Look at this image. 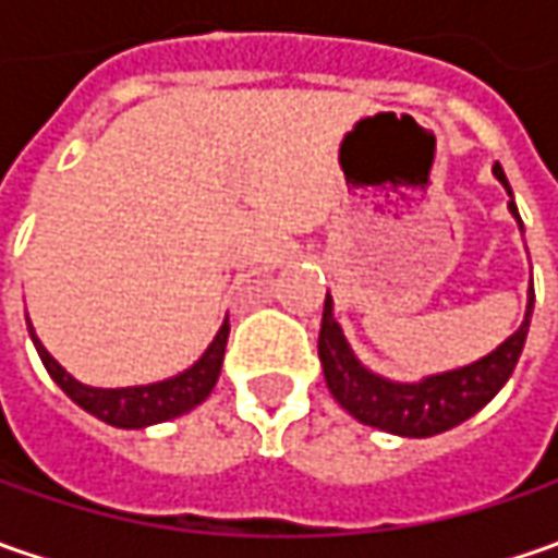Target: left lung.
<instances>
[{"mask_svg":"<svg viewBox=\"0 0 558 558\" xmlns=\"http://www.w3.org/2000/svg\"><path fill=\"white\" fill-rule=\"evenodd\" d=\"M494 177L509 192L500 163H494ZM509 198H512V192H509ZM509 214L522 226L515 202H509ZM531 311H534V289H527L522 326L509 335L504 344H497L490 354L472 360L469 366L422 375L418 381H397V378L373 373L354 354L341 323L335 319L332 294H326L323 329H319V363H323L326 385L335 400L356 422L381 428L388 435H400V438H432V435L457 428L460 422L475 416L509 381V375L522 356V348H525Z\"/></svg>","mask_w":558,"mask_h":558,"instance_id":"1","label":"left lung"}]
</instances>
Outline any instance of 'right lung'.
<instances>
[{
	"instance_id": "add662e5",
	"label": "right lung",
	"mask_w": 558,
	"mask_h": 558,
	"mask_svg": "<svg viewBox=\"0 0 558 558\" xmlns=\"http://www.w3.org/2000/svg\"><path fill=\"white\" fill-rule=\"evenodd\" d=\"M27 329H31L33 348H36L39 360H43L46 373L52 375L54 385L71 397L76 407H83L86 413H93V416L114 425V428H148V425H158V422H167V418H177L189 413V410H195L214 391V385L220 378V369H223L229 319H223V326L217 329L214 341L207 344V351L189 369L170 375L163 381L130 385V388H93V385L76 381L74 375L68 373L43 348V341L36 338L33 326H27Z\"/></svg>"
}]
</instances>
